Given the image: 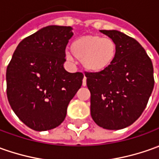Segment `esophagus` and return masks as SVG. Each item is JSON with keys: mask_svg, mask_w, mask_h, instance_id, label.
Returning a JSON list of instances; mask_svg holds the SVG:
<instances>
[{"mask_svg": "<svg viewBox=\"0 0 159 159\" xmlns=\"http://www.w3.org/2000/svg\"><path fill=\"white\" fill-rule=\"evenodd\" d=\"M83 86H86V77L84 76L83 79Z\"/></svg>", "mask_w": 159, "mask_h": 159, "instance_id": "obj_1", "label": "esophagus"}]
</instances>
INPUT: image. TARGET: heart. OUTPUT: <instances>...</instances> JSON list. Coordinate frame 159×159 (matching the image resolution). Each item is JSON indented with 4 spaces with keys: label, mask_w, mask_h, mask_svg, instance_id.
<instances>
[{
    "label": "heart",
    "mask_w": 159,
    "mask_h": 159,
    "mask_svg": "<svg viewBox=\"0 0 159 159\" xmlns=\"http://www.w3.org/2000/svg\"><path fill=\"white\" fill-rule=\"evenodd\" d=\"M70 51L75 59L80 60L84 70L98 74L110 69L117 57L118 47L110 37L98 34H87L74 40L70 44ZM67 57L72 59L70 54Z\"/></svg>",
    "instance_id": "obj_1"
}]
</instances>
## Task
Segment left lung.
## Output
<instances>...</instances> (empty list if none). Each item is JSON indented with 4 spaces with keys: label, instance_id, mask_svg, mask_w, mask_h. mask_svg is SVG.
<instances>
[{
    "label": "left lung",
    "instance_id": "left-lung-1",
    "mask_svg": "<svg viewBox=\"0 0 159 159\" xmlns=\"http://www.w3.org/2000/svg\"><path fill=\"white\" fill-rule=\"evenodd\" d=\"M113 39L118 52L115 62L102 73H86L90 91V114L106 129L132 125L147 105L154 87L153 66L144 48L117 30H100Z\"/></svg>",
    "mask_w": 159,
    "mask_h": 159
}]
</instances>
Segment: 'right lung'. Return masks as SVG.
<instances>
[{
    "label": "right lung",
    "mask_w": 159,
    "mask_h": 159,
    "mask_svg": "<svg viewBox=\"0 0 159 159\" xmlns=\"http://www.w3.org/2000/svg\"><path fill=\"white\" fill-rule=\"evenodd\" d=\"M71 27H44L20 42L7 68V96L12 110L30 129H54L83 84L80 72L65 70Z\"/></svg>",
    "instance_id": "1"
}]
</instances>
